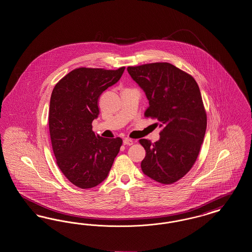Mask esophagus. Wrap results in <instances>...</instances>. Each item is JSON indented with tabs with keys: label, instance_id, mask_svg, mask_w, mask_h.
Returning a JSON list of instances; mask_svg holds the SVG:
<instances>
[{
	"label": "esophagus",
	"instance_id": "obj_1",
	"mask_svg": "<svg viewBox=\"0 0 252 252\" xmlns=\"http://www.w3.org/2000/svg\"><path fill=\"white\" fill-rule=\"evenodd\" d=\"M123 144H125V145H132V144H134V142L132 141L131 139L126 138V139H124Z\"/></svg>",
	"mask_w": 252,
	"mask_h": 252
}]
</instances>
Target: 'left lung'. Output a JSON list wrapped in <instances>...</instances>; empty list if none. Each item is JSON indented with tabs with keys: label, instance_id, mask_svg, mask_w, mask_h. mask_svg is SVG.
I'll return each instance as SVG.
<instances>
[{
	"label": "left lung",
	"instance_id": "obj_1",
	"mask_svg": "<svg viewBox=\"0 0 252 252\" xmlns=\"http://www.w3.org/2000/svg\"><path fill=\"white\" fill-rule=\"evenodd\" d=\"M127 72L149 101L144 116L161 127L156 143L139 141L146 152L141 167L150 179L172 184L191 170L203 143L207 115L198 85L167 62L129 66Z\"/></svg>",
	"mask_w": 252,
	"mask_h": 252
}]
</instances>
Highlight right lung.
Here are the masks:
<instances>
[{
	"label": "right lung",
	"mask_w": 252,
	"mask_h": 252,
	"mask_svg": "<svg viewBox=\"0 0 252 252\" xmlns=\"http://www.w3.org/2000/svg\"><path fill=\"white\" fill-rule=\"evenodd\" d=\"M124 71L125 67L74 69L52 92L49 130L53 151L63 175L81 189L106 180L120 151L122 139L95 135L92 123L99 114L101 94L117 83Z\"/></svg>",
	"instance_id": "obj_1"
}]
</instances>
